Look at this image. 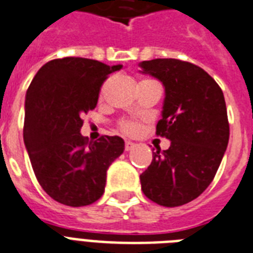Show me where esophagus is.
<instances>
[{
    "instance_id": "esophagus-1",
    "label": "esophagus",
    "mask_w": 253,
    "mask_h": 253,
    "mask_svg": "<svg viewBox=\"0 0 253 253\" xmlns=\"http://www.w3.org/2000/svg\"><path fill=\"white\" fill-rule=\"evenodd\" d=\"M134 146H136V144H134V142H132V141H125L124 149L126 150V152H129V150L134 149Z\"/></svg>"
}]
</instances>
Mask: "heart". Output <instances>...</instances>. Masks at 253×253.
<instances>
[{
  "instance_id": "1",
  "label": "heart",
  "mask_w": 253,
  "mask_h": 253,
  "mask_svg": "<svg viewBox=\"0 0 253 253\" xmlns=\"http://www.w3.org/2000/svg\"><path fill=\"white\" fill-rule=\"evenodd\" d=\"M140 128V123L134 120V119H121L119 121V129L125 134H128V136H133V134L138 133Z\"/></svg>"
}]
</instances>
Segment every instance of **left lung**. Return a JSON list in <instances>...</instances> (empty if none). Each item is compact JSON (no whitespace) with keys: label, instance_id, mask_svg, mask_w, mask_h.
<instances>
[{"label":"left lung","instance_id":"1","mask_svg":"<svg viewBox=\"0 0 253 253\" xmlns=\"http://www.w3.org/2000/svg\"><path fill=\"white\" fill-rule=\"evenodd\" d=\"M141 67L165 85L156 134L171 141L168 150L153 153L140 175L141 189L161 206H182L209 187L222 162L230 138L224 96L203 68L190 62L153 59Z\"/></svg>","mask_w":253,"mask_h":253}]
</instances>
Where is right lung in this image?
<instances>
[{"label":"right lung","mask_w":253,"mask_h":253,"mask_svg":"<svg viewBox=\"0 0 253 253\" xmlns=\"http://www.w3.org/2000/svg\"><path fill=\"white\" fill-rule=\"evenodd\" d=\"M121 66L67 56L41 67L26 93L23 141L39 185L62 205L82 207L99 199L109 165L124 152L119 136L88 141L83 115L95 109L100 88Z\"/></svg>","instance_id":"obj_1"}]
</instances>
